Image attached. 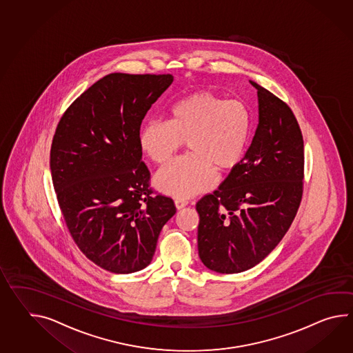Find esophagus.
Here are the masks:
<instances>
[{
	"label": "esophagus",
	"instance_id": "esophagus-1",
	"mask_svg": "<svg viewBox=\"0 0 353 353\" xmlns=\"http://www.w3.org/2000/svg\"><path fill=\"white\" fill-rule=\"evenodd\" d=\"M174 205H176L177 210H181V209H183V208L188 206V201H185V200H176Z\"/></svg>",
	"mask_w": 353,
	"mask_h": 353
}]
</instances>
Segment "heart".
Listing matches in <instances>:
<instances>
[{
	"label": "heart",
	"mask_w": 353,
	"mask_h": 353,
	"mask_svg": "<svg viewBox=\"0 0 353 353\" xmlns=\"http://www.w3.org/2000/svg\"><path fill=\"white\" fill-rule=\"evenodd\" d=\"M252 121L245 102L210 91H197L173 103L168 121L150 120L139 133L143 152L156 163L168 162L188 141V156L159 170L156 188L181 200L212 188L215 170L230 172L242 163Z\"/></svg>",
	"instance_id": "1"
}]
</instances>
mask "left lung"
<instances>
[{
	"label": "left lung",
	"mask_w": 353,
	"mask_h": 353,
	"mask_svg": "<svg viewBox=\"0 0 353 353\" xmlns=\"http://www.w3.org/2000/svg\"><path fill=\"white\" fill-rule=\"evenodd\" d=\"M257 90L259 125L242 163L230 171L196 210L201 262L219 274L259 265L289 230L303 195L304 141L290 108Z\"/></svg>",
	"instance_id": "left-lung-1"
}]
</instances>
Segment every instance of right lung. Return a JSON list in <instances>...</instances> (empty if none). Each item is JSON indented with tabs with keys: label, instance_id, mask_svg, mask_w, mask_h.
Here are the masks:
<instances>
[{
	"label": "right lung",
	"instance_id": "add662e5",
	"mask_svg": "<svg viewBox=\"0 0 353 353\" xmlns=\"http://www.w3.org/2000/svg\"><path fill=\"white\" fill-rule=\"evenodd\" d=\"M172 82L171 74H108L55 130L50 171L63 218L87 259L112 274L148 266L176 214L171 197L152 195L139 143L143 119Z\"/></svg>",
	"mask_w": 353,
	"mask_h": 353
}]
</instances>
